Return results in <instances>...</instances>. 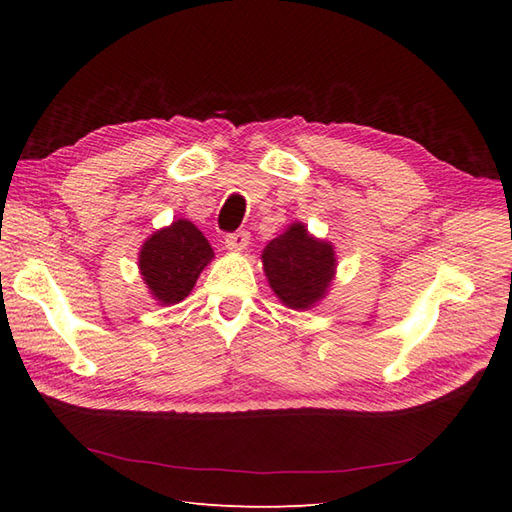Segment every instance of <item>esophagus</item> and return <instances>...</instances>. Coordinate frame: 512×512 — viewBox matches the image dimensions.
Instances as JSON below:
<instances>
[{"mask_svg": "<svg viewBox=\"0 0 512 512\" xmlns=\"http://www.w3.org/2000/svg\"><path fill=\"white\" fill-rule=\"evenodd\" d=\"M247 243H250V232H245V230L232 232V235H228L226 241H224L228 252H243Z\"/></svg>", "mask_w": 512, "mask_h": 512, "instance_id": "esophagus-1", "label": "esophagus"}]
</instances>
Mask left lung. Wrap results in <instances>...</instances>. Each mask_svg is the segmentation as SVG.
<instances>
[{
	"mask_svg": "<svg viewBox=\"0 0 512 512\" xmlns=\"http://www.w3.org/2000/svg\"><path fill=\"white\" fill-rule=\"evenodd\" d=\"M260 260L275 297L299 312L327 297L337 273L333 243L314 237L303 222H292L271 239Z\"/></svg>",
	"mask_w": 512,
	"mask_h": 512,
	"instance_id": "left-lung-1",
	"label": "left lung"
}]
</instances>
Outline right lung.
<instances>
[{
  "label": "right lung",
  "instance_id": "obj_1",
  "mask_svg": "<svg viewBox=\"0 0 512 512\" xmlns=\"http://www.w3.org/2000/svg\"><path fill=\"white\" fill-rule=\"evenodd\" d=\"M215 258L213 247L190 220H175L153 232L138 252V271L160 305L181 303L203 269Z\"/></svg>",
  "mask_w": 512,
  "mask_h": 512
}]
</instances>
